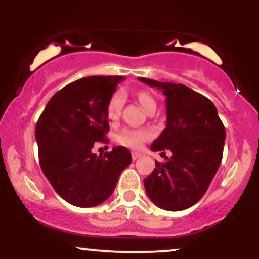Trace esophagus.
Masks as SVG:
<instances>
[{"mask_svg": "<svg viewBox=\"0 0 259 259\" xmlns=\"http://www.w3.org/2000/svg\"><path fill=\"white\" fill-rule=\"evenodd\" d=\"M140 157H141V154L138 153V152H133V153H132V158H133V160H136L138 158H140Z\"/></svg>", "mask_w": 259, "mask_h": 259, "instance_id": "esophagus-1", "label": "esophagus"}]
</instances>
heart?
Masks as SVG:
<instances>
[{"mask_svg":"<svg viewBox=\"0 0 259 259\" xmlns=\"http://www.w3.org/2000/svg\"><path fill=\"white\" fill-rule=\"evenodd\" d=\"M136 99L142 106L145 111L148 112L150 109L156 108V101L146 91H139L136 94ZM124 94L121 91L115 92L112 95L106 107V115L109 121L115 123L119 120L121 109L124 106ZM151 139V133L145 129H124L115 135V141L121 146H125L133 150H139L145 142Z\"/></svg>","mask_w":259,"mask_h":259,"instance_id":"obj_1","label":"heart"}]
</instances>
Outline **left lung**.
<instances>
[{"mask_svg": "<svg viewBox=\"0 0 259 259\" xmlns=\"http://www.w3.org/2000/svg\"><path fill=\"white\" fill-rule=\"evenodd\" d=\"M139 80L162 90L167 97V126L151 150L173 153L164 163L156 162L157 168L144 179L145 190L159 208L184 210L206 194L221 165L224 125L212 101L192 89L147 78Z\"/></svg>", "mask_w": 259, "mask_h": 259, "instance_id": "obj_1", "label": "left lung"}]
</instances>
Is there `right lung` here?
<instances>
[{"instance_id":"add662e5","label":"right lung","mask_w":259,"mask_h":259,"mask_svg":"<svg viewBox=\"0 0 259 259\" xmlns=\"http://www.w3.org/2000/svg\"><path fill=\"white\" fill-rule=\"evenodd\" d=\"M123 76H86L51 97L35 127L38 162L55 191L76 207L105 202L119 175L132 163L123 146L105 156L91 152L95 142H108L106 107Z\"/></svg>"}]
</instances>
